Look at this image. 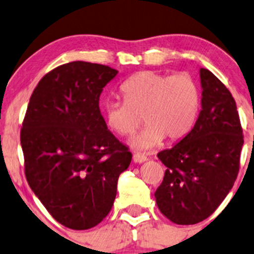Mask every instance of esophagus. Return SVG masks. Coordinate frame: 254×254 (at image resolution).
Returning <instances> with one entry per match:
<instances>
[{
  "label": "esophagus",
  "mask_w": 254,
  "mask_h": 254,
  "mask_svg": "<svg viewBox=\"0 0 254 254\" xmlns=\"http://www.w3.org/2000/svg\"><path fill=\"white\" fill-rule=\"evenodd\" d=\"M132 161L136 163H142L145 162V161H147V157H146L145 155H142V153H134V156H132Z\"/></svg>",
  "instance_id": "34e87169"
}]
</instances>
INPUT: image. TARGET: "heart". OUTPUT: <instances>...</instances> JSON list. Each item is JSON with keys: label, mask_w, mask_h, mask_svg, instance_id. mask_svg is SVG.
Masks as SVG:
<instances>
[{"label": "heart", "mask_w": 254, "mask_h": 254, "mask_svg": "<svg viewBox=\"0 0 254 254\" xmlns=\"http://www.w3.org/2000/svg\"><path fill=\"white\" fill-rule=\"evenodd\" d=\"M124 102L108 99L104 118L109 129L119 136H130L143 122L146 127L134 137L132 147L148 150L166 137L176 142L193 129L200 108V87L187 72L170 75L141 71L120 87Z\"/></svg>", "instance_id": "1"}]
</instances>
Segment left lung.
<instances>
[{
    "label": "left lung",
    "instance_id": "8db88e82",
    "mask_svg": "<svg viewBox=\"0 0 254 254\" xmlns=\"http://www.w3.org/2000/svg\"><path fill=\"white\" fill-rule=\"evenodd\" d=\"M201 111L186 137L158 152L167 167L155 191L160 211L178 225L209 217L234 187L240 171L243 134L231 92L212 72L200 68Z\"/></svg>",
    "mask_w": 254,
    "mask_h": 254
}]
</instances>
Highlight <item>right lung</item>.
<instances>
[{"label":"right lung","mask_w":254,"mask_h":254,"mask_svg":"<svg viewBox=\"0 0 254 254\" xmlns=\"http://www.w3.org/2000/svg\"><path fill=\"white\" fill-rule=\"evenodd\" d=\"M117 70L72 61L49 71L29 99L20 129L28 184L65 227L106 219L131 152L107 127L99 96Z\"/></svg>","instance_id":"obj_1"}]
</instances>
